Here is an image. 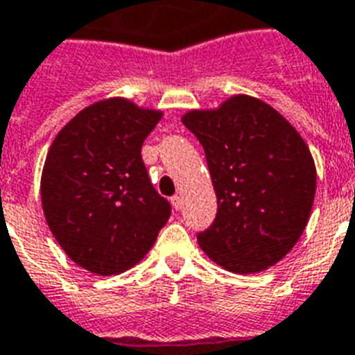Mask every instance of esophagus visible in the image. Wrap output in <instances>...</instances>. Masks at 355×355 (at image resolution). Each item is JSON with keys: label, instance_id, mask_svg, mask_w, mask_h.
<instances>
[{"label": "esophagus", "instance_id": "34e87169", "mask_svg": "<svg viewBox=\"0 0 355 355\" xmlns=\"http://www.w3.org/2000/svg\"><path fill=\"white\" fill-rule=\"evenodd\" d=\"M171 204H173V207L177 209V211H180V209H182V206H184L182 197H180V195H173V197H171Z\"/></svg>", "mask_w": 355, "mask_h": 355}]
</instances>
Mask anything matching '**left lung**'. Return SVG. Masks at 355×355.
Instances as JSON below:
<instances>
[{"mask_svg":"<svg viewBox=\"0 0 355 355\" xmlns=\"http://www.w3.org/2000/svg\"><path fill=\"white\" fill-rule=\"evenodd\" d=\"M217 195V217L197 235L227 272L253 273L286 255L306 227L315 166L295 128L257 98L237 94L215 111H189Z\"/></svg>","mask_w":355,"mask_h":355,"instance_id":"8db88e82","label":"left lung"}]
</instances>
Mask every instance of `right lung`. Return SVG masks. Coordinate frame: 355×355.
I'll list each match as a JSON object with an SVG mask.
<instances>
[{"mask_svg": "<svg viewBox=\"0 0 355 355\" xmlns=\"http://www.w3.org/2000/svg\"><path fill=\"white\" fill-rule=\"evenodd\" d=\"M162 112L109 98L58 132L42 175V204L58 244L76 264L112 275L153 248L171 204L153 187L142 144Z\"/></svg>", "mask_w": 355, "mask_h": 355, "instance_id": "right-lung-1", "label": "right lung"}]
</instances>
